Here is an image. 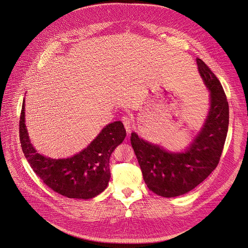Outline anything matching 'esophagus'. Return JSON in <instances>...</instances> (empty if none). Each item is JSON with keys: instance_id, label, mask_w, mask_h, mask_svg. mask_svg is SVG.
<instances>
[{"instance_id": "obj_1", "label": "esophagus", "mask_w": 248, "mask_h": 248, "mask_svg": "<svg viewBox=\"0 0 248 248\" xmlns=\"http://www.w3.org/2000/svg\"><path fill=\"white\" fill-rule=\"evenodd\" d=\"M122 122L126 129L127 132H130L132 130V127H133V120L132 118L129 116V115H124L122 117Z\"/></svg>"}]
</instances>
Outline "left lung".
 Returning a JSON list of instances; mask_svg holds the SVG:
<instances>
[{
	"instance_id": "1",
	"label": "left lung",
	"mask_w": 248,
	"mask_h": 248,
	"mask_svg": "<svg viewBox=\"0 0 248 248\" xmlns=\"http://www.w3.org/2000/svg\"><path fill=\"white\" fill-rule=\"evenodd\" d=\"M199 72L211 91V108L204 127L191 146L172 153L131 133L130 143L137 155L143 180L156 195L173 198L184 195L216 169L226 142L230 109L222 86L207 64L197 58Z\"/></svg>"
}]
</instances>
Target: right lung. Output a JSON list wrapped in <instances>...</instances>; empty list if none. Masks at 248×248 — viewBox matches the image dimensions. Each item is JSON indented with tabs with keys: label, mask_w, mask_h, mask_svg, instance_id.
Returning a JSON list of instances; mask_svg holds the SVG:
<instances>
[{
	"label": "right lung",
	"mask_w": 248,
	"mask_h": 248,
	"mask_svg": "<svg viewBox=\"0 0 248 248\" xmlns=\"http://www.w3.org/2000/svg\"><path fill=\"white\" fill-rule=\"evenodd\" d=\"M122 122L108 124L87 148L67 159H51L32 147L25 124V103L19 119L20 146L28 162L43 183L54 192L74 199H92L108 186L109 157L125 138Z\"/></svg>",
	"instance_id": "obj_1"
}]
</instances>
